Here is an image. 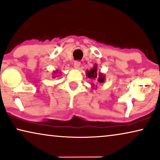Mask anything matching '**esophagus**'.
Segmentation results:
<instances>
[{
	"label": "esophagus",
	"instance_id": "obj_1",
	"mask_svg": "<svg viewBox=\"0 0 160 160\" xmlns=\"http://www.w3.org/2000/svg\"><path fill=\"white\" fill-rule=\"evenodd\" d=\"M80 65H81V62H79V61H75L73 63V66L75 68H78L80 66Z\"/></svg>",
	"mask_w": 160,
	"mask_h": 160
}]
</instances>
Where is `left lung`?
<instances>
[{"label":"left lung","instance_id":"left-lung-1","mask_svg":"<svg viewBox=\"0 0 160 160\" xmlns=\"http://www.w3.org/2000/svg\"><path fill=\"white\" fill-rule=\"evenodd\" d=\"M97 65H95L90 71H87V76L91 79L95 80L98 83H102L105 81V76L101 73H97ZM93 86V85H92Z\"/></svg>","mask_w":160,"mask_h":160}]
</instances>
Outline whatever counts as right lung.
<instances>
[{
    "instance_id": "1",
    "label": "right lung",
    "mask_w": 160,
    "mask_h": 160,
    "mask_svg": "<svg viewBox=\"0 0 160 160\" xmlns=\"http://www.w3.org/2000/svg\"><path fill=\"white\" fill-rule=\"evenodd\" d=\"M58 71H57V72H58ZM54 73H56V71H54Z\"/></svg>"
}]
</instances>
